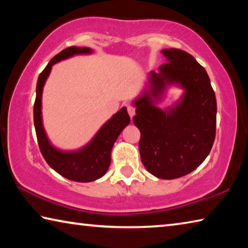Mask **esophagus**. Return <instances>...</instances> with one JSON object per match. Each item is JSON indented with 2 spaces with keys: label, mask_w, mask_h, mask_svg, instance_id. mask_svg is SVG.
I'll return each instance as SVG.
<instances>
[{
  "label": "esophagus",
  "mask_w": 248,
  "mask_h": 248,
  "mask_svg": "<svg viewBox=\"0 0 248 248\" xmlns=\"http://www.w3.org/2000/svg\"><path fill=\"white\" fill-rule=\"evenodd\" d=\"M127 109H128V114H129V116L132 118V117H133L134 115H136V109H134L132 106H128Z\"/></svg>",
  "instance_id": "34e87169"
}]
</instances>
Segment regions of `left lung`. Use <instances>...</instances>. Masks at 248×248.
Listing matches in <instances>:
<instances>
[{"label": "left lung", "mask_w": 248, "mask_h": 248, "mask_svg": "<svg viewBox=\"0 0 248 248\" xmlns=\"http://www.w3.org/2000/svg\"><path fill=\"white\" fill-rule=\"evenodd\" d=\"M166 63L151 71L144 90L133 99L134 124L146 170L155 177L175 179L195 170L208 156L216 138L217 99L210 78L191 54L163 49ZM170 86L183 94L164 109L158 107Z\"/></svg>", "instance_id": "1"}]
</instances>
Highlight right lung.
<instances>
[{
  "mask_svg": "<svg viewBox=\"0 0 248 248\" xmlns=\"http://www.w3.org/2000/svg\"><path fill=\"white\" fill-rule=\"evenodd\" d=\"M89 47H69L54 56L40 73L36 86V100L33 105V123L37 140L46 162L57 173L73 182L90 183L106 174L110 165V154L121 131L130 124L127 108L123 107L108 119L96 132L92 140L78 150L66 151L54 146L49 140L43 123V91L51 72L52 65L78 54H92Z\"/></svg>",
  "mask_w": 248,
  "mask_h": 248,
  "instance_id": "right-lung-1",
  "label": "right lung"
}]
</instances>
